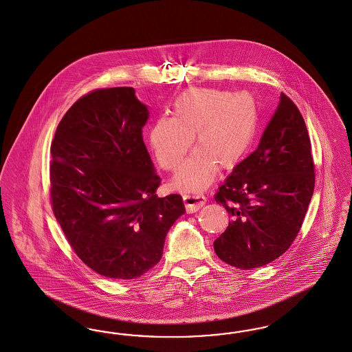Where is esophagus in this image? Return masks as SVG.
I'll list each match as a JSON object with an SVG mask.
<instances>
[{
	"label": "esophagus",
	"mask_w": 352,
	"mask_h": 352,
	"mask_svg": "<svg viewBox=\"0 0 352 352\" xmlns=\"http://www.w3.org/2000/svg\"><path fill=\"white\" fill-rule=\"evenodd\" d=\"M183 203L188 213H194L206 204V199L203 195L183 194Z\"/></svg>",
	"instance_id": "1"
}]
</instances>
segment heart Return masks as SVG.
<instances>
[{
	"label": "heart",
	"mask_w": 352,
	"mask_h": 352,
	"mask_svg": "<svg viewBox=\"0 0 352 352\" xmlns=\"http://www.w3.org/2000/svg\"><path fill=\"white\" fill-rule=\"evenodd\" d=\"M257 133V107L248 92L188 88L175 98L173 118L152 126L149 143L158 165L174 171L194 138L196 151L183 162L174 184L197 194L213 181L219 168H235L247 155Z\"/></svg>",
	"instance_id": "b5f03b06"
}]
</instances>
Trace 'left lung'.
I'll return each instance as SVG.
<instances>
[{
    "label": "left lung",
    "mask_w": 352,
    "mask_h": 352,
    "mask_svg": "<svg viewBox=\"0 0 352 352\" xmlns=\"http://www.w3.org/2000/svg\"><path fill=\"white\" fill-rule=\"evenodd\" d=\"M314 188L315 162L303 116L280 94L257 149L214 195L231 217L213 243L217 256L244 270L278 258L302 229Z\"/></svg>",
    "instance_id": "left-lung-1"
}]
</instances>
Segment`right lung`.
<instances>
[{
	"instance_id": "right-lung-1",
	"label": "right lung",
	"mask_w": 352,
	"mask_h": 352,
	"mask_svg": "<svg viewBox=\"0 0 352 352\" xmlns=\"http://www.w3.org/2000/svg\"><path fill=\"white\" fill-rule=\"evenodd\" d=\"M146 120L131 87L98 88L66 111L50 146L53 213L76 256L108 278L135 279L155 267L186 212L181 195L156 194Z\"/></svg>"
}]
</instances>
